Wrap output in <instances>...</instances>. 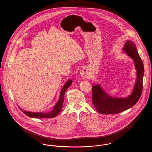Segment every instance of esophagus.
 <instances>
[{
    "label": "esophagus",
    "mask_w": 152,
    "mask_h": 152,
    "mask_svg": "<svg viewBox=\"0 0 152 152\" xmlns=\"http://www.w3.org/2000/svg\"><path fill=\"white\" fill-rule=\"evenodd\" d=\"M80 76L83 79H86L89 77V74H88V72L87 70V69L86 68H83L80 71Z\"/></svg>",
    "instance_id": "1"
}]
</instances>
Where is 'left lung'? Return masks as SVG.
Masks as SVG:
<instances>
[{"instance_id": "left-lung-1", "label": "left lung", "mask_w": 152, "mask_h": 152, "mask_svg": "<svg viewBox=\"0 0 152 152\" xmlns=\"http://www.w3.org/2000/svg\"><path fill=\"white\" fill-rule=\"evenodd\" d=\"M123 51L132 58L137 71V79L132 92L126 98L113 97L109 96L97 84L92 87V103L96 110L101 114H116L133 107L140 99L142 91L144 67L142 59L138 53L135 44L127 40Z\"/></svg>"}]
</instances>
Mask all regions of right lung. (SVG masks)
I'll use <instances>...</instances> for the list:
<instances>
[{
    "instance_id": "add662e5",
    "label": "right lung",
    "mask_w": 152,
    "mask_h": 152,
    "mask_svg": "<svg viewBox=\"0 0 152 152\" xmlns=\"http://www.w3.org/2000/svg\"><path fill=\"white\" fill-rule=\"evenodd\" d=\"M72 83V80L71 79L68 80L64 86L62 88L61 91L60 92V94L59 97V100L58 102L56 104L55 107H53V110L50 112L47 113H42V112H27L26 110H24L22 108H19L20 110L23 112L24 114L26 116H28L29 117L35 118H53L56 116H58L59 112L61 111V108L63 107L64 100V94L65 91L68 87H70Z\"/></svg>"
}]
</instances>
